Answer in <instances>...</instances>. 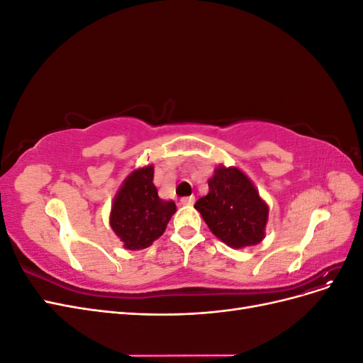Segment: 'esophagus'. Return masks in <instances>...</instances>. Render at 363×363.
<instances>
[{"label":"esophagus","mask_w":363,"mask_h":363,"mask_svg":"<svg viewBox=\"0 0 363 363\" xmlns=\"http://www.w3.org/2000/svg\"><path fill=\"white\" fill-rule=\"evenodd\" d=\"M194 201H195V196H183V199L180 200V203L183 204V206H191V204H194Z\"/></svg>","instance_id":"obj_1"}]
</instances>
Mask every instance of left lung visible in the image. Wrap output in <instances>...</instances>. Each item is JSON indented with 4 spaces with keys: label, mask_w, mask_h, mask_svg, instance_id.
<instances>
[{
    "label": "left lung",
    "mask_w": 363,
    "mask_h": 363,
    "mask_svg": "<svg viewBox=\"0 0 363 363\" xmlns=\"http://www.w3.org/2000/svg\"><path fill=\"white\" fill-rule=\"evenodd\" d=\"M211 232L232 248L262 242L268 223V204L247 175L219 164L208 179V194L194 206Z\"/></svg>",
    "instance_id": "8db88e82"
}]
</instances>
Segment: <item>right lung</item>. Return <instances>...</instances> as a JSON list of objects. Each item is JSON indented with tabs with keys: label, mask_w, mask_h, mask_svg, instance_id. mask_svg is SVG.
Masks as SVG:
<instances>
[{
	"label": "right lung",
	"mask_w": 363,
	"mask_h": 363,
	"mask_svg": "<svg viewBox=\"0 0 363 363\" xmlns=\"http://www.w3.org/2000/svg\"><path fill=\"white\" fill-rule=\"evenodd\" d=\"M155 167L135 169L121 184L111 212V227L127 250H144L159 239L177 211L162 200L155 183Z\"/></svg>",
	"instance_id": "add662e5"
}]
</instances>
